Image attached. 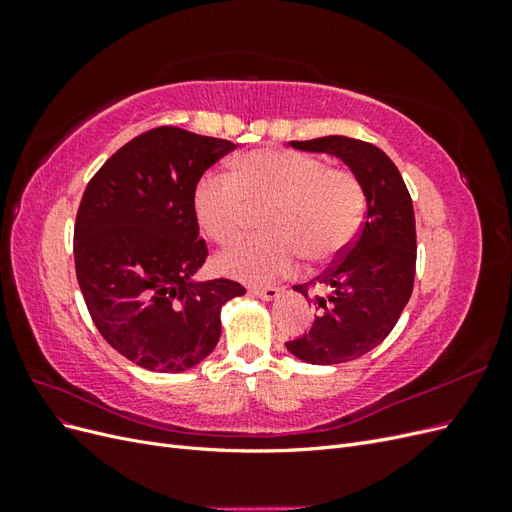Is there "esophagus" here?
<instances>
[{
    "label": "esophagus",
    "mask_w": 512,
    "mask_h": 512,
    "mask_svg": "<svg viewBox=\"0 0 512 512\" xmlns=\"http://www.w3.org/2000/svg\"><path fill=\"white\" fill-rule=\"evenodd\" d=\"M250 294H254V297H258V299L271 301V299L280 297V288H275V286H250Z\"/></svg>",
    "instance_id": "obj_1"
}]
</instances>
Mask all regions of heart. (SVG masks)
Listing matches in <instances>:
<instances>
[{
    "instance_id": "b5f03b06",
    "label": "heart",
    "mask_w": 512,
    "mask_h": 512,
    "mask_svg": "<svg viewBox=\"0 0 512 512\" xmlns=\"http://www.w3.org/2000/svg\"><path fill=\"white\" fill-rule=\"evenodd\" d=\"M205 235L228 245L267 209L269 230L230 247L218 260L224 273L247 282H269L290 273L301 256L320 265L342 254L359 235L365 190L344 168L290 149H256L232 173L209 170L194 192Z\"/></svg>"
}]
</instances>
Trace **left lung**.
<instances>
[{"instance_id": "obj_1", "label": "left lung", "mask_w": 512, "mask_h": 512, "mask_svg": "<svg viewBox=\"0 0 512 512\" xmlns=\"http://www.w3.org/2000/svg\"><path fill=\"white\" fill-rule=\"evenodd\" d=\"M294 149L342 158L361 181L367 213L359 235L327 271L294 286L315 292L316 318L305 335L286 342L301 361L335 365L359 359L393 331L412 294L416 226L412 198L397 166L376 145L348 136L292 141Z\"/></svg>"}]
</instances>
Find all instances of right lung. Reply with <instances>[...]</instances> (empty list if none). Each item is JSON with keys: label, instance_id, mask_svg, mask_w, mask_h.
Returning a JSON list of instances; mask_svg holds the SVG:
<instances>
[{"label": "right lung", "instance_id": "add662e5", "mask_svg": "<svg viewBox=\"0 0 512 512\" xmlns=\"http://www.w3.org/2000/svg\"><path fill=\"white\" fill-rule=\"evenodd\" d=\"M235 149L226 138L160 126L117 149L89 179L74 222V267L89 316L128 361L183 371L218 344L220 309L245 288L194 282L209 256L194 192Z\"/></svg>", "mask_w": 512, "mask_h": 512}]
</instances>
